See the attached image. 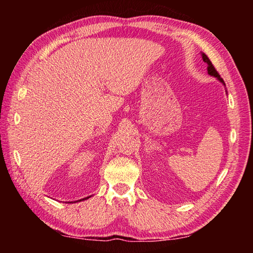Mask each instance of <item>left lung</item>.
<instances>
[{
  "instance_id": "left-lung-1",
  "label": "left lung",
  "mask_w": 253,
  "mask_h": 253,
  "mask_svg": "<svg viewBox=\"0 0 253 253\" xmlns=\"http://www.w3.org/2000/svg\"><path fill=\"white\" fill-rule=\"evenodd\" d=\"M201 55H202V59H203V61L205 62V63H207V65H208V74L210 75V76H212V77H215V78L217 79V80H219L220 81V83L222 84H223L224 85V87H225V84H224V81H223V79H222L221 78V77H220V75L219 74H217V71L215 70V68H214L213 67V65H212V62L211 61H210V59L208 58V55L207 54H205V53H203L202 52V54H201Z\"/></svg>"
}]
</instances>
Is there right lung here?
Returning <instances> with one entry per match:
<instances>
[{
	"label": "right lung",
	"mask_w": 253,
	"mask_h": 253,
	"mask_svg": "<svg viewBox=\"0 0 253 253\" xmlns=\"http://www.w3.org/2000/svg\"><path fill=\"white\" fill-rule=\"evenodd\" d=\"M89 198H91V195H90V196H87V198H84V199H83V200H79V201H84V200H87V199H89ZM76 202H77V201H76ZM72 203H74V202H72Z\"/></svg>",
	"instance_id": "1"
}]
</instances>
